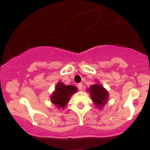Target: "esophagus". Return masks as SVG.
<instances>
[{
	"label": "esophagus",
	"instance_id": "1",
	"mask_svg": "<svg viewBox=\"0 0 150 150\" xmlns=\"http://www.w3.org/2000/svg\"><path fill=\"white\" fill-rule=\"evenodd\" d=\"M77 87H78V89H79V90H82V83H80V84H78V85H77Z\"/></svg>",
	"mask_w": 150,
	"mask_h": 150
}]
</instances>
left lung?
I'll return each instance as SVG.
<instances>
[{
	"instance_id": "left-lung-1",
	"label": "left lung",
	"mask_w": 150,
	"mask_h": 150,
	"mask_svg": "<svg viewBox=\"0 0 150 150\" xmlns=\"http://www.w3.org/2000/svg\"><path fill=\"white\" fill-rule=\"evenodd\" d=\"M87 91L89 92L90 97L95 105L96 107L99 109H102L105 104L107 103L108 99V92L103 87L102 85L99 83L97 81V83L91 85Z\"/></svg>"
}]
</instances>
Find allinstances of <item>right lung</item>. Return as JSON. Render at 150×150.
<instances>
[{"label":"right lung","mask_w":150,"mask_h":150,"mask_svg":"<svg viewBox=\"0 0 150 150\" xmlns=\"http://www.w3.org/2000/svg\"><path fill=\"white\" fill-rule=\"evenodd\" d=\"M77 91V88L75 86L65 85L63 82H58L51 94L50 100L58 108L63 109L69 102L71 96Z\"/></svg>","instance_id":"1"}]
</instances>
